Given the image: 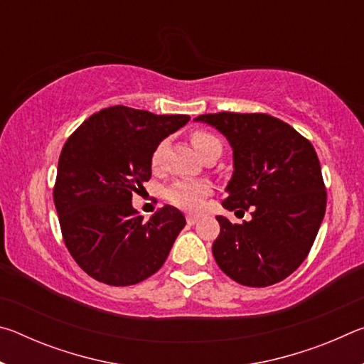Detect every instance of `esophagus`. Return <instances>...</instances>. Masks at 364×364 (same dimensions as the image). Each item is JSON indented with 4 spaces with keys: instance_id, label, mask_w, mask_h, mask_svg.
I'll return each mask as SVG.
<instances>
[{
    "instance_id": "1",
    "label": "esophagus",
    "mask_w": 364,
    "mask_h": 364,
    "mask_svg": "<svg viewBox=\"0 0 364 364\" xmlns=\"http://www.w3.org/2000/svg\"><path fill=\"white\" fill-rule=\"evenodd\" d=\"M186 221H188V225H196L197 221H199V217H196V215H188Z\"/></svg>"
}]
</instances>
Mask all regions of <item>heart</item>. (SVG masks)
<instances>
[{
    "instance_id": "1",
    "label": "heart",
    "mask_w": 364,
    "mask_h": 364,
    "mask_svg": "<svg viewBox=\"0 0 364 364\" xmlns=\"http://www.w3.org/2000/svg\"><path fill=\"white\" fill-rule=\"evenodd\" d=\"M191 143H193L194 149L199 152L200 157L205 156L208 151L215 149V147H221L220 139L208 132H194L191 134ZM165 152H167V141H160L151 156V165L154 170H159L162 167ZM208 191L210 189H208L205 183L176 181L167 188L165 197H167L171 204L184 208V210H197L202 205V200L208 194Z\"/></svg>"
}]
</instances>
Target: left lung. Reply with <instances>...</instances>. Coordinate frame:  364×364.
I'll return each instance as SVG.
<instances>
[{
	"label": "left lung",
	"instance_id": "1",
	"mask_svg": "<svg viewBox=\"0 0 364 364\" xmlns=\"http://www.w3.org/2000/svg\"><path fill=\"white\" fill-rule=\"evenodd\" d=\"M232 149L228 210H252L231 223L218 215L215 262L239 284L267 287L286 279L310 252L326 212V188L315 147L291 125L268 114H204ZM242 212V210H241Z\"/></svg>",
	"mask_w": 364,
	"mask_h": 364
}]
</instances>
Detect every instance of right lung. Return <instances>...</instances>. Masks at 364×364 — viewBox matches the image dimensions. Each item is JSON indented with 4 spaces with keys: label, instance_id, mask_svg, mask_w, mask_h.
<instances>
[{
    "label": "right lung",
    "instance_id": "1",
    "mask_svg": "<svg viewBox=\"0 0 364 364\" xmlns=\"http://www.w3.org/2000/svg\"><path fill=\"white\" fill-rule=\"evenodd\" d=\"M188 122L181 114L114 106L91 115L67 139L54 205L67 249L91 278L109 286L138 284L167 260L186 218L164 205L144 221L132 196L151 178L156 146Z\"/></svg>",
    "mask_w": 364,
    "mask_h": 364
}]
</instances>
